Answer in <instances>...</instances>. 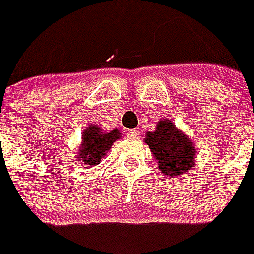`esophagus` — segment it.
Here are the masks:
<instances>
[{
    "instance_id": "obj_1",
    "label": "esophagus",
    "mask_w": 254,
    "mask_h": 254,
    "mask_svg": "<svg viewBox=\"0 0 254 254\" xmlns=\"http://www.w3.org/2000/svg\"><path fill=\"white\" fill-rule=\"evenodd\" d=\"M127 138H138L139 136V130H136V129H130V130H127Z\"/></svg>"
}]
</instances>
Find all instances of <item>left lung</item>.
Listing matches in <instances>:
<instances>
[{"mask_svg":"<svg viewBox=\"0 0 254 254\" xmlns=\"http://www.w3.org/2000/svg\"><path fill=\"white\" fill-rule=\"evenodd\" d=\"M145 143L157 158L158 168L164 175L180 177L195 165V146L183 130L170 119H161L154 132H146Z\"/></svg>","mask_w":254,"mask_h":254,"instance_id":"obj_1","label":"left lung"}]
</instances>
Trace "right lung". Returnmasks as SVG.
Returning <instances> with one entry per match:
<instances>
[{"label": "right lung", "mask_w": 254, "mask_h": 254, "mask_svg": "<svg viewBox=\"0 0 254 254\" xmlns=\"http://www.w3.org/2000/svg\"><path fill=\"white\" fill-rule=\"evenodd\" d=\"M121 138L118 129L103 132L97 125H89L82 135V143L77 152V159L86 167H95L111 149L112 143Z\"/></svg>", "instance_id": "right-lung-1"}]
</instances>
